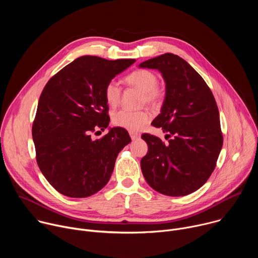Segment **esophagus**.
Wrapping results in <instances>:
<instances>
[{
    "label": "esophagus",
    "instance_id": "34e87169",
    "mask_svg": "<svg viewBox=\"0 0 258 258\" xmlns=\"http://www.w3.org/2000/svg\"><path fill=\"white\" fill-rule=\"evenodd\" d=\"M130 136H131L132 140H137V139L140 138V134H138V133H136V132H133V131L130 132Z\"/></svg>",
    "mask_w": 258,
    "mask_h": 258
}]
</instances>
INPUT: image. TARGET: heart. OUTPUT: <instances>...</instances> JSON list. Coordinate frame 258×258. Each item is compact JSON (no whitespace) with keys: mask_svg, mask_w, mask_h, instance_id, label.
I'll use <instances>...</instances> for the list:
<instances>
[{"mask_svg":"<svg viewBox=\"0 0 258 258\" xmlns=\"http://www.w3.org/2000/svg\"><path fill=\"white\" fill-rule=\"evenodd\" d=\"M125 82L142 91V102L149 105H157L163 98V92L158 88V77L148 69H138L125 77ZM104 96L107 103L115 107L121 98V88L115 81L107 83L104 89ZM113 123L130 131H139L150 120V113L147 110L120 109L113 113Z\"/></svg>","mask_w":258,"mask_h":258,"instance_id":"b5f03b06","label":"heart"}]
</instances>
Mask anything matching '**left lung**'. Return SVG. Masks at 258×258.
<instances>
[{"instance_id":"8db88e82","label":"left lung","mask_w":258,"mask_h":258,"mask_svg":"<svg viewBox=\"0 0 258 258\" xmlns=\"http://www.w3.org/2000/svg\"><path fill=\"white\" fill-rule=\"evenodd\" d=\"M142 68L158 69L166 83L161 113L153 120L165 139L143 134L148 153L141 160L149 186L166 196H186L201 188L216 166L223 147L218 108L199 73L171 53L147 60Z\"/></svg>"}]
</instances>
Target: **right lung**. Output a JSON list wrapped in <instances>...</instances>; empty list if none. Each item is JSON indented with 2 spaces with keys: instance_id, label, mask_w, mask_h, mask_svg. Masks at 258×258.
I'll use <instances>...</instances> for the list:
<instances>
[{
  "instance_id": "1",
  "label": "right lung",
  "mask_w": 258,
  "mask_h": 258,
  "mask_svg": "<svg viewBox=\"0 0 258 258\" xmlns=\"http://www.w3.org/2000/svg\"><path fill=\"white\" fill-rule=\"evenodd\" d=\"M135 61L83 56L45 86L32 123L35 158L62 195L85 198L100 191L111 176L118 153L132 141L122 127L111 128L102 139L91 136L110 121L105 86Z\"/></svg>"
}]
</instances>
